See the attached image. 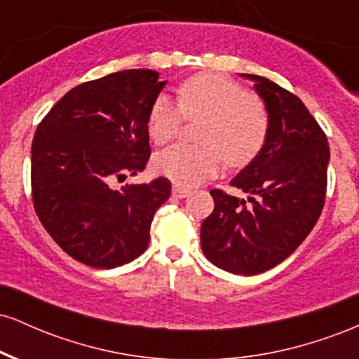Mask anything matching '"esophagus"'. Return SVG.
<instances>
[{"label": "esophagus", "mask_w": 359, "mask_h": 359, "mask_svg": "<svg viewBox=\"0 0 359 359\" xmlns=\"http://www.w3.org/2000/svg\"><path fill=\"white\" fill-rule=\"evenodd\" d=\"M172 194H174L175 197H179V199H185V197L191 196V191L182 187V185H174V189H172Z\"/></svg>", "instance_id": "34e87169"}]
</instances>
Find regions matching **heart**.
I'll list each match as a JSON object with an SVG mask.
<instances>
[{
	"label": "heart",
	"instance_id": "heart-1",
	"mask_svg": "<svg viewBox=\"0 0 359 359\" xmlns=\"http://www.w3.org/2000/svg\"><path fill=\"white\" fill-rule=\"evenodd\" d=\"M179 104L160 94L147 116L148 137L165 145L187 119H204L197 140L203 145H175L154 156L156 174L179 185H197L221 170L224 158L245 165L262 150L269 133L265 106L246 88L219 74H197L177 89Z\"/></svg>",
	"mask_w": 359,
	"mask_h": 359
}]
</instances>
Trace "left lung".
<instances>
[{
	"label": "left lung",
	"mask_w": 359,
	"mask_h": 359,
	"mask_svg": "<svg viewBox=\"0 0 359 359\" xmlns=\"http://www.w3.org/2000/svg\"><path fill=\"white\" fill-rule=\"evenodd\" d=\"M255 93L269 114L258 155L229 182L250 194L238 199L214 189V211L201 226V248L217 269L258 275L290 257L319 219L327 185L329 145L295 94L253 74Z\"/></svg>",
	"instance_id": "8db88e82"
}]
</instances>
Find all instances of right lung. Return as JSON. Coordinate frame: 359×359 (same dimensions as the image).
<instances>
[{
    "instance_id": "1",
    "label": "right lung",
    "mask_w": 359,
    "mask_h": 359,
    "mask_svg": "<svg viewBox=\"0 0 359 359\" xmlns=\"http://www.w3.org/2000/svg\"><path fill=\"white\" fill-rule=\"evenodd\" d=\"M151 69H130L84 82L55 102L32 143L35 212L53 241L93 269L133 262L150 243L156 209L170 197L165 177L137 175L150 156L147 116L165 88Z\"/></svg>"
}]
</instances>
